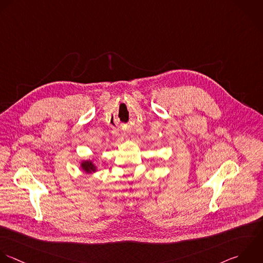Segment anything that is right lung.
<instances>
[{
	"mask_svg": "<svg viewBox=\"0 0 263 263\" xmlns=\"http://www.w3.org/2000/svg\"><path fill=\"white\" fill-rule=\"evenodd\" d=\"M82 167H83V169L85 170V171H87V172H91V171H94L95 170V167H94V165L91 163V162H84L83 164H82Z\"/></svg>",
	"mask_w": 263,
	"mask_h": 263,
	"instance_id": "add662e5",
	"label": "right lung"
}]
</instances>
